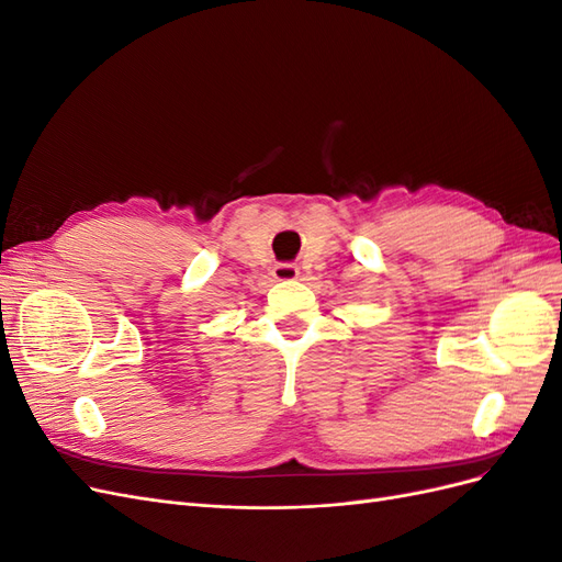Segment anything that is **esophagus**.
<instances>
[{
	"mask_svg": "<svg viewBox=\"0 0 562 562\" xmlns=\"http://www.w3.org/2000/svg\"><path fill=\"white\" fill-rule=\"evenodd\" d=\"M297 274H300V269L293 262H277L274 269H271V277H274L277 281H293V279H297Z\"/></svg>",
	"mask_w": 562,
	"mask_h": 562,
	"instance_id": "esophagus-1",
	"label": "esophagus"
}]
</instances>
